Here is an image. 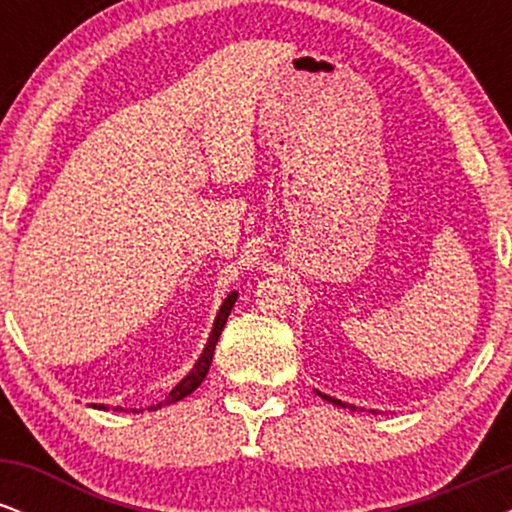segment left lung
Returning <instances> with one entry per match:
<instances>
[{"label": "left lung", "mask_w": 512, "mask_h": 512, "mask_svg": "<svg viewBox=\"0 0 512 512\" xmlns=\"http://www.w3.org/2000/svg\"><path fill=\"white\" fill-rule=\"evenodd\" d=\"M317 395H320L322 399H327V402L337 404V407H342V409H356L354 404H346V402H342V399H334V397H330V395H322V392H317Z\"/></svg>", "instance_id": "1"}]
</instances>
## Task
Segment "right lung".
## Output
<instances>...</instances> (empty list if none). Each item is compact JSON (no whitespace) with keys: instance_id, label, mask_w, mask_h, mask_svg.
Masks as SVG:
<instances>
[{"instance_id":"right-lung-1","label":"right lung","mask_w":512,"mask_h":512,"mask_svg":"<svg viewBox=\"0 0 512 512\" xmlns=\"http://www.w3.org/2000/svg\"><path fill=\"white\" fill-rule=\"evenodd\" d=\"M236 298H238V293L231 291V293H228L226 301H223V305L219 308V313H216L214 327H211V334H209V339H207V346H204L202 356L197 358L195 368H192L190 373H187L185 378H182L180 383L175 385L173 390L168 392V397L163 399V402H158V404H154V407H149V409H161V407H168V404L180 402V399H185L187 395H192V392H195L197 387L202 385V380L207 378V373H209L211 358H214L216 342H219V337H221V332H223V325H226L228 315H231V308H233V305H236ZM93 407H96V404H93ZM98 409H108V407H105V404H98ZM117 411H122V407H117Z\"/></svg>"}]
</instances>
